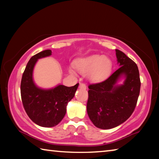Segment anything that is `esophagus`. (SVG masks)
Here are the masks:
<instances>
[{
	"label": "esophagus",
	"mask_w": 159,
	"mask_h": 159,
	"mask_svg": "<svg viewBox=\"0 0 159 159\" xmlns=\"http://www.w3.org/2000/svg\"><path fill=\"white\" fill-rule=\"evenodd\" d=\"M79 88H82V89H86V85H85V83H80V85H79Z\"/></svg>",
	"instance_id": "1"
}]
</instances>
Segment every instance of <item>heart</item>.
<instances>
[{
	"label": "heart",
	"instance_id": "heart-1",
	"mask_svg": "<svg viewBox=\"0 0 159 159\" xmlns=\"http://www.w3.org/2000/svg\"><path fill=\"white\" fill-rule=\"evenodd\" d=\"M74 66L80 74H88L90 81L102 82L107 79L111 72L112 61L103 55H91L75 61ZM70 74H75L74 70L69 68Z\"/></svg>",
	"mask_w": 159,
	"mask_h": 159
}]
</instances>
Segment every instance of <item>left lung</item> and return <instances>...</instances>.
<instances>
[{
    "label": "left lung",
    "instance_id": "obj_1",
    "mask_svg": "<svg viewBox=\"0 0 159 159\" xmlns=\"http://www.w3.org/2000/svg\"><path fill=\"white\" fill-rule=\"evenodd\" d=\"M118 68L103 82L88 86L87 112L97 128L111 129L124 123L135 108L140 90L138 67L119 50H116ZM121 78L123 84H117Z\"/></svg>",
    "mask_w": 159,
    "mask_h": 159
}]
</instances>
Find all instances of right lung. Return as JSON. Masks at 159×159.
I'll return each mask as SVG.
<instances>
[{
    "mask_svg": "<svg viewBox=\"0 0 159 159\" xmlns=\"http://www.w3.org/2000/svg\"><path fill=\"white\" fill-rule=\"evenodd\" d=\"M52 55L45 50L34 55L26 64L21 81V101L26 114L38 125L50 128L57 125L63 119L66 106L74 98L79 83L71 87L59 84L43 89L35 83L33 78L34 66L39 59Z\"/></svg>",
    "mask_w": 159,
    "mask_h": 159,
    "instance_id": "obj_1",
    "label": "right lung"
}]
</instances>
